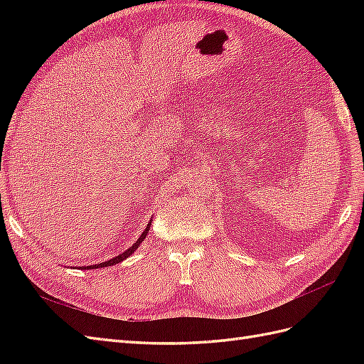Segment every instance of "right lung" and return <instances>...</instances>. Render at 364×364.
Here are the masks:
<instances>
[{
  "label": "right lung",
  "instance_id": "add662e5",
  "mask_svg": "<svg viewBox=\"0 0 364 364\" xmlns=\"http://www.w3.org/2000/svg\"><path fill=\"white\" fill-rule=\"evenodd\" d=\"M150 225H151V218L149 220V225L146 226L144 232H142V234L139 235V238L135 241V243L132 245L127 250H124L123 253H119V255H117L115 258L109 259V261H105V262H100V264H95V266H86V267H82V269H83V270H91V269H98V267H109V266H114V264H118V262H121V261H124L126 258H129V257L132 255V253H134V252L138 249V246L142 243V241H144V238L147 237L149 230H150Z\"/></svg>",
  "mask_w": 364,
  "mask_h": 364
}]
</instances>
